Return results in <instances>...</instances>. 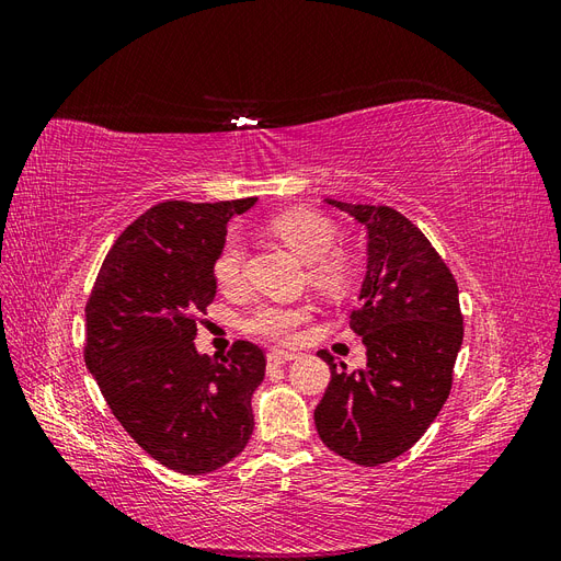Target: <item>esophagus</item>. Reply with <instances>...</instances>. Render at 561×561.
Instances as JSON below:
<instances>
[{
    "label": "esophagus",
    "instance_id": "obj_1",
    "mask_svg": "<svg viewBox=\"0 0 561 561\" xmlns=\"http://www.w3.org/2000/svg\"><path fill=\"white\" fill-rule=\"evenodd\" d=\"M297 358V353H287V351H271L268 355H266V363H268V367H278V365H287V363H293Z\"/></svg>",
    "mask_w": 561,
    "mask_h": 561
}]
</instances>
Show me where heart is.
I'll use <instances>...</instances> for the list:
<instances>
[{
  "label": "heart",
  "instance_id": "1",
  "mask_svg": "<svg viewBox=\"0 0 561 561\" xmlns=\"http://www.w3.org/2000/svg\"><path fill=\"white\" fill-rule=\"evenodd\" d=\"M271 231L295 254L311 264V278L328 293H346L353 280V264L344 252H336L339 231L328 215L311 208H293L271 219ZM213 276L222 290L231 293L243 280V241L227 236L213 262ZM309 318L304 307L262 304L245 318V330L271 342H293L297 328Z\"/></svg>",
  "mask_w": 561,
  "mask_h": 561
}]
</instances>
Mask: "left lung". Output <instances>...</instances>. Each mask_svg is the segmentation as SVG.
Returning a JSON list of instances; mask_svg holds the SVG:
<instances>
[{"label": "left lung", "mask_w": 561, "mask_h": 561, "mask_svg": "<svg viewBox=\"0 0 561 561\" xmlns=\"http://www.w3.org/2000/svg\"><path fill=\"white\" fill-rule=\"evenodd\" d=\"M367 229V271L351 330L363 336L367 365L332 371L313 419L322 443L358 466L404 454L428 431L451 390L463 342L458 285L431 241L388 206L325 198Z\"/></svg>", "instance_id": "obj_1"}]
</instances>
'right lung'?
<instances>
[{"label":"right lung","instance_id":"1","mask_svg":"<svg viewBox=\"0 0 561 561\" xmlns=\"http://www.w3.org/2000/svg\"><path fill=\"white\" fill-rule=\"evenodd\" d=\"M257 198L149 208L107 252L87 304L83 358L112 414L159 463L203 474L239 456L264 379L260 346L222 358L196 351V313L217 293L213 262L227 222Z\"/></svg>","mask_w":561,"mask_h":561}]
</instances>
